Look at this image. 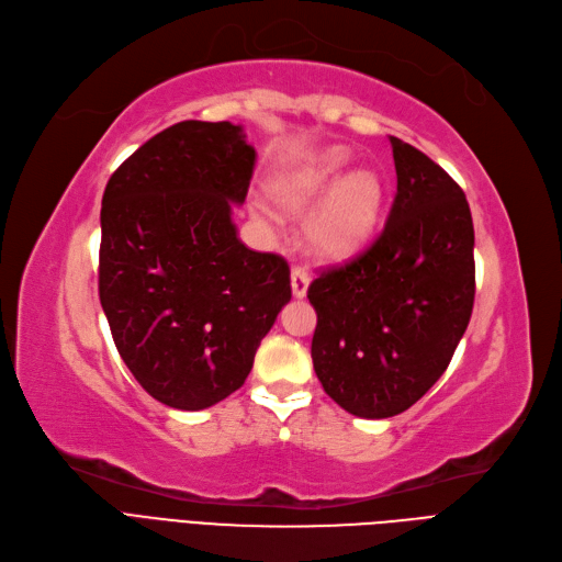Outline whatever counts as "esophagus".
Instances as JSON below:
<instances>
[{"mask_svg":"<svg viewBox=\"0 0 562 562\" xmlns=\"http://www.w3.org/2000/svg\"><path fill=\"white\" fill-rule=\"evenodd\" d=\"M290 288H293V295L295 297H304L306 290H308V274L304 272L302 267H295L293 272H290Z\"/></svg>","mask_w":562,"mask_h":562,"instance_id":"34e87169","label":"esophagus"}]
</instances>
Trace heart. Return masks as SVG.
<instances>
[{
  "label": "heart",
  "mask_w": 562,
  "mask_h": 562,
  "mask_svg": "<svg viewBox=\"0 0 562 562\" xmlns=\"http://www.w3.org/2000/svg\"><path fill=\"white\" fill-rule=\"evenodd\" d=\"M351 162L346 148H327L304 167L281 177L272 192L274 200L302 214L306 206L330 192L306 225V239L323 260H346L370 241L383 204V181L372 169L351 171L340 179Z\"/></svg>",
  "instance_id": "b5f03b06"
}]
</instances>
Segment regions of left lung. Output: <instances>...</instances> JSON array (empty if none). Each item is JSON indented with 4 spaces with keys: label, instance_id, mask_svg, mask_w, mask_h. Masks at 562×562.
Segmentation results:
<instances>
[{
    "label": "left lung",
    "instance_id": "obj_1",
    "mask_svg": "<svg viewBox=\"0 0 562 562\" xmlns=\"http://www.w3.org/2000/svg\"><path fill=\"white\" fill-rule=\"evenodd\" d=\"M397 195L381 235L308 285L323 391L360 418L409 409L447 372L474 306V225L462 188L391 137Z\"/></svg>",
    "mask_w": 562,
    "mask_h": 562
}]
</instances>
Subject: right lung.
<instances>
[{
	"mask_svg": "<svg viewBox=\"0 0 562 562\" xmlns=\"http://www.w3.org/2000/svg\"><path fill=\"white\" fill-rule=\"evenodd\" d=\"M256 148L241 125L183 121L111 173L102 198L100 302L115 348L158 402L200 412L241 389L290 302V269L232 223Z\"/></svg>",
	"mask_w": 562,
	"mask_h": 562,
	"instance_id": "1",
	"label": "right lung"
}]
</instances>
